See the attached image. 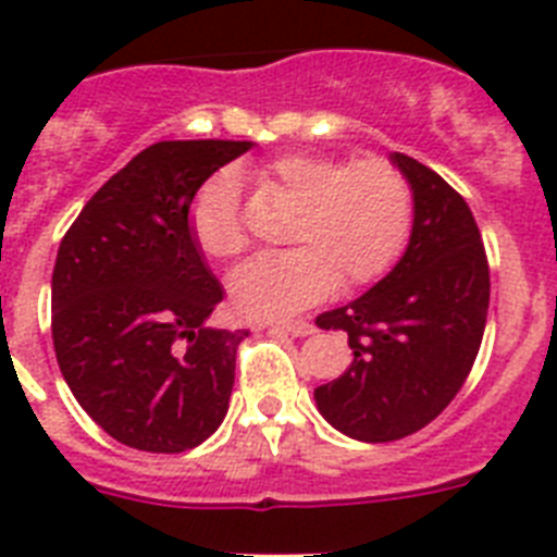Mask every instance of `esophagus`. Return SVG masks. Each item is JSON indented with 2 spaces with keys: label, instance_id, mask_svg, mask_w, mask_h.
<instances>
[{
  "label": "esophagus",
  "instance_id": "1",
  "mask_svg": "<svg viewBox=\"0 0 557 557\" xmlns=\"http://www.w3.org/2000/svg\"><path fill=\"white\" fill-rule=\"evenodd\" d=\"M271 334H292V336H308L314 334V325L308 320H294V322H271L265 325Z\"/></svg>",
  "mask_w": 557,
  "mask_h": 557
}]
</instances>
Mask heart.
<instances>
[{"instance_id":"b5f03b06","label":"heart","mask_w":557,"mask_h":557,"mask_svg":"<svg viewBox=\"0 0 557 557\" xmlns=\"http://www.w3.org/2000/svg\"><path fill=\"white\" fill-rule=\"evenodd\" d=\"M263 189L300 200L288 240L297 249L257 257L228 277L232 306L246 320H286L345 286H368L394 269L413 226V195L382 158L339 163L317 152H286L249 172ZM191 235L212 260L243 251L237 191L214 177L191 203Z\"/></svg>"}]
</instances>
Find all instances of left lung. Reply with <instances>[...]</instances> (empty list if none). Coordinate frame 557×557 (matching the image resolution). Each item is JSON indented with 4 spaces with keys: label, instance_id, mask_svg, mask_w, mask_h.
<instances>
[{
    "label": "left lung",
    "instance_id": "8db88e82",
    "mask_svg": "<svg viewBox=\"0 0 557 557\" xmlns=\"http://www.w3.org/2000/svg\"><path fill=\"white\" fill-rule=\"evenodd\" d=\"M413 195L399 263L362 297L317 317L348 331L343 376L314 391L322 419L357 442H394L430 424L465 385L490 306L479 226L459 191L413 158L391 152Z\"/></svg>",
    "mask_w": 557,
    "mask_h": 557
}]
</instances>
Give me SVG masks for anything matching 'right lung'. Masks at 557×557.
Segmentation results:
<instances>
[{
  "instance_id": "obj_1",
  "label": "right lung",
  "mask_w": 557,
  "mask_h": 557,
  "mask_svg": "<svg viewBox=\"0 0 557 557\" xmlns=\"http://www.w3.org/2000/svg\"><path fill=\"white\" fill-rule=\"evenodd\" d=\"M251 141H161L87 200L53 269L64 382L115 442L184 453L221 428L249 331L209 329L223 286L189 223L207 177Z\"/></svg>"
}]
</instances>
